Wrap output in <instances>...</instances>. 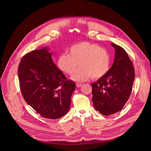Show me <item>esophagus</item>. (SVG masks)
I'll use <instances>...</instances> for the list:
<instances>
[{"instance_id": "esophagus-1", "label": "esophagus", "mask_w": 151, "mask_h": 151, "mask_svg": "<svg viewBox=\"0 0 151 151\" xmlns=\"http://www.w3.org/2000/svg\"><path fill=\"white\" fill-rule=\"evenodd\" d=\"M82 85H83L82 83H77L76 84V86L77 88H80V87H81Z\"/></svg>"}]
</instances>
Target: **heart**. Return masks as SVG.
I'll return each mask as SVG.
<instances>
[{"label": "heart", "instance_id": "heart-1", "mask_svg": "<svg viewBox=\"0 0 151 151\" xmlns=\"http://www.w3.org/2000/svg\"><path fill=\"white\" fill-rule=\"evenodd\" d=\"M79 63L81 67L72 75L71 79L84 81L91 77L99 79L105 76L110 69L111 59L108 51L99 45L84 42L71 46L69 54L60 55L58 65L63 72L71 75Z\"/></svg>", "mask_w": 151, "mask_h": 151}]
</instances>
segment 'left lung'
Masks as SVG:
<instances>
[{
    "label": "left lung",
    "mask_w": 151,
    "mask_h": 151,
    "mask_svg": "<svg viewBox=\"0 0 151 151\" xmlns=\"http://www.w3.org/2000/svg\"><path fill=\"white\" fill-rule=\"evenodd\" d=\"M111 45L115 49L113 65L105 76L92 84L93 107L105 116L121 111L130 96L134 80V67L127 53L120 46Z\"/></svg>",
    "instance_id": "1"
}]
</instances>
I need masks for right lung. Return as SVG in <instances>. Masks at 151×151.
<instances>
[{
	"mask_svg": "<svg viewBox=\"0 0 151 151\" xmlns=\"http://www.w3.org/2000/svg\"><path fill=\"white\" fill-rule=\"evenodd\" d=\"M47 47L26 54L19 64V87L27 104L42 117L57 119L65 116L76 89L56 67Z\"/></svg>",
	"mask_w": 151,
	"mask_h": 151,
	"instance_id": "1",
	"label": "right lung"
}]
</instances>
